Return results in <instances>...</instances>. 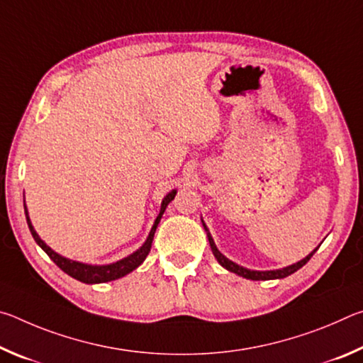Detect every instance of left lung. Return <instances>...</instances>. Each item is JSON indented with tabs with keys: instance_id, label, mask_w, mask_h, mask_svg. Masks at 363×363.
I'll return each mask as SVG.
<instances>
[{
	"instance_id": "obj_1",
	"label": "left lung",
	"mask_w": 363,
	"mask_h": 363,
	"mask_svg": "<svg viewBox=\"0 0 363 363\" xmlns=\"http://www.w3.org/2000/svg\"><path fill=\"white\" fill-rule=\"evenodd\" d=\"M203 227H205V230L208 232V229H206V225H205V224H203ZM206 235H208V240H210V247H211V250H213V255H214V257H216V259L219 261L220 266L225 267L227 270H230V272H233V274L240 275V277L250 279V280H274V279H285V277H288V275H291L293 272H296L298 269L303 267L304 264H306L307 261H309L311 257L314 256L315 251H317V248H315L314 251H312V253H311L309 256H306L304 259H301L299 262L293 264V266H288V267H285V269L266 270V272H261V270H250V269H245V267H242V266H238V264L232 262L230 259H227V257H225L224 255H220V253H219V250L216 248V245H214V240L211 238L210 232H208Z\"/></svg>"
}]
</instances>
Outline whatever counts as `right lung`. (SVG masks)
I'll list each match as a JSON object with an SVG mask.
<instances>
[{
    "label": "right lung",
    "mask_w": 363,
    "mask_h": 363,
    "mask_svg": "<svg viewBox=\"0 0 363 363\" xmlns=\"http://www.w3.org/2000/svg\"><path fill=\"white\" fill-rule=\"evenodd\" d=\"M176 195V190L173 192H169L167 196H164L163 201H162V210H160V214L155 219V224H153L152 230L149 233V237H147L145 243L140 247L138 251H134L133 255H130L125 259L121 261H116L113 264H107V266H89V264H83V262H77V261H70L67 259V257H62L60 255H57L56 251H52L51 248L48 247V245L41 240L38 237V233L35 232L32 223H30L28 219V213H27V206H26V216H27V224H28V229L32 232V235L35 238V242L40 245L43 248V251L51 257V259L56 262V266H59L60 269L64 270L65 274H69L70 277L77 279L79 281H83V284H106V281L110 280H116L120 277H125L126 274L133 272L134 269L139 267L140 264L144 262V259L149 255V251L152 248V240H153V235H155V230H157V225L160 223V219H162L164 210H167V206L171 200L174 199Z\"/></svg>",
    "instance_id": "1"
}]
</instances>
